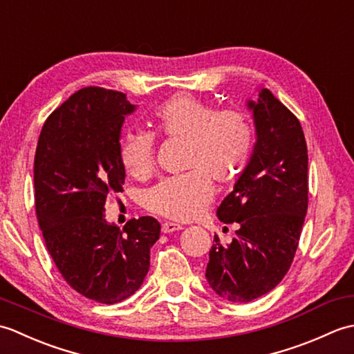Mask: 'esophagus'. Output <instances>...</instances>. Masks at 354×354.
<instances>
[{"label": "esophagus", "mask_w": 354, "mask_h": 354, "mask_svg": "<svg viewBox=\"0 0 354 354\" xmlns=\"http://www.w3.org/2000/svg\"><path fill=\"white\" fill-rule=\"evenodd\" d=\"M183 230V225L179 223H173V222H162L161 225V231L164 232V234H169V232H173V231H179Z\"/></svg>", "instance_id": "obj_1"}]
</instances>
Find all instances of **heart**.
I'll return each mask as SVG.
<instances>
[{"instance_id":"obj_1","label":"heart","mask_w":354,"mask_h":354,"mask_svg":"<svg viewBox=\"0 0 354 354\" xmlns=\"http://www.w3.org/2000/svg\"><path fill=\"white\" fill-rule=\"evenodd\" d=\"M153 133L165 140H185L184 175L162 179L145 196L147 212L187 222L205 212L216 183L228 185L242 175L254 147V126L239 109H216L192 93H178L152 114ZM120 161L127 175L146 179L155 170V137L145 131L126 132L120 141Z\"/></svg>"}]
</instances>
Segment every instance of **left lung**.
<instances>
[{
  "label": "left lung",
  "mask_w": 354,
  "mask_h": 354,
  "mask_svg": "<svg viewBox=\"0 0 354 354\" xmlns=\"http://www.w3.org/2000/svg\"><path fill=\"white\" fill-rule=\"evenodd\" d=\"M254 112L257 142L246 169L217 208L223 223H239L236 239L209 250L205 277L221 298L250 303L280 283L295 257L309 202L307 145L299 120L261 89Z\"/></svg>",
  "instance_id": "8db88e82"
}]
</instances>
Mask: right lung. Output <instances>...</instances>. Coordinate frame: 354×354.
Segmentation results:
<instances>
[{
	"instance_id": "1",
	"label": "right lung",
	"mask_w": 354,
	"mask_h": 354,
	"mask_svg": "<svg viewBox=\"0 0 354 354\" xmlns=\"http://www.w3.org/2000/svg\"><path fill=\"white\" fill-rule=\"evenodd\" d=\"M126 94L82 88L45 120L35 155V207L45 246L71 288L102 304L140 289L161 225L150 216L123 230L104 221L111 194L123 192L120 161Z\"/></svg>"
}]
</instances>
